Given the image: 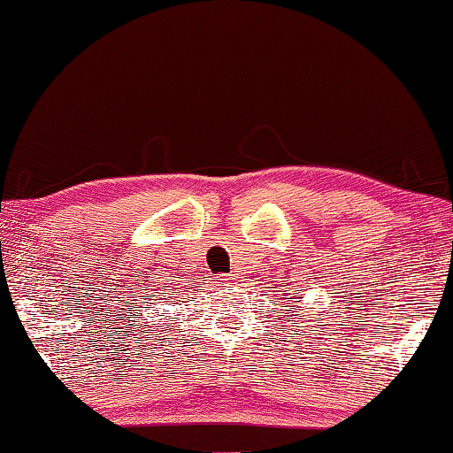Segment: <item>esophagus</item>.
<instances>
[{
	"mask_svg": "<svg viewBox=\"0 0 453 453\" xmlns=\"http://www.w3.org/2000/svg\"><path fill=\"white\" fill-rule=\"evenodd\" d=\"M233 279V274H220L219 280H222V283H228V280Z\"/></svg>",
	"mask_w": 453,
	"mask_h": 453,
	"instance_id": "34e87169",
	"label": "esophagus"
}]
</instances>
